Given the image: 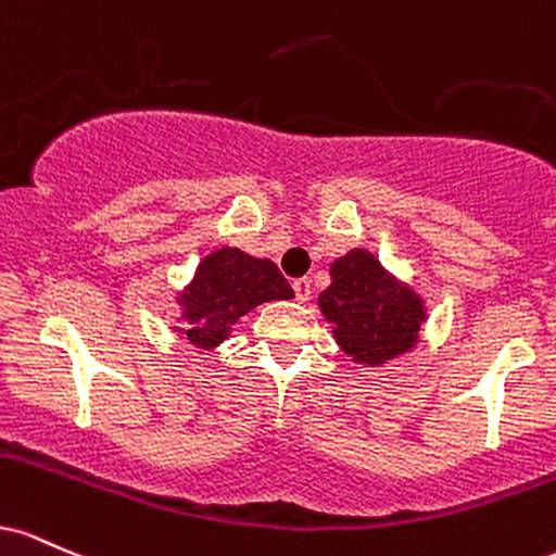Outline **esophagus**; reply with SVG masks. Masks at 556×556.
Wrapping results in <instances>:
<instances>
[{
	"mask_svg": "<svg viewBox=\"0 0 556 556\" xmlns=\"http://www.w3.org/2000/svg\"><path fill=\"white\" fill-rule=\"evenodd\" d=\"M294 294H296V302H307L309 299V294H312V283H309V278H296L294 283Z\"/></svg>",
	"mask_w": 556,
	"mask_h": 556,
	"instance_id": "1",
	"label": "esophagus"
}]
</instances>
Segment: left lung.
Listing matches in <instances>:
<instances>
[{
	"instance_id": "left-lung-1",
	"label": "left lung",
	"mask_w": 556,
	"mask_h": 556,
	"mask_svg": "<svg viewBox=\"0 0 556 556\" xmlns=\"http://www.w3.org/2000/svg\"><path fill=\"white\" fill-rule=\"evenodd\" d=\"M339 346L362 365H383L415 346L426 309L407 286H399L365 249H352L330 265L320 299Z\"/></svg>"
}]
</instances>
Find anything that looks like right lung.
<instances>
[{
	"label": "right lung",
	"instance_id": "1",
	"mask_svg": "<svg viewBox=\"0 0 556 556\" xmlns=\"http://www.w3.org/2000/svg\"><path fill=\"white\" fill-rule=\"evenodd\" d=\"M291 296L294 289L280 276L276 262L254 260L241 249L223 247L199 262L194 280L180 296L186 328L178 330L199 349H212L249 309Z\"/></svg>",
	"mask_w": 556,
	"mask_h": 556
}]
</instances>
